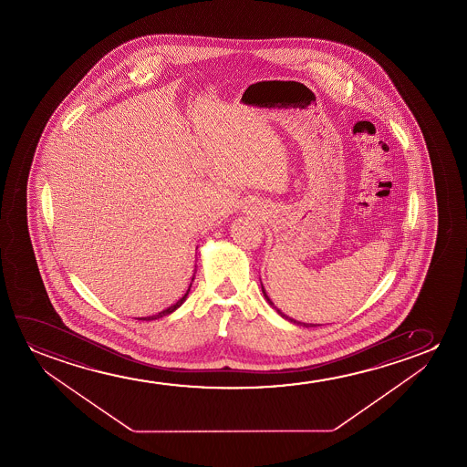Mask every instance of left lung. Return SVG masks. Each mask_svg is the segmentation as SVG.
Listing matches in <instances>:
<instances>
[{"label":"left lung","instance_id":"1","mask_svg":"<svg viewBox=\"0 0 467 467\" xmlns=\"http://www.w3.org/2000/svg\"><path fill=\"white\" fill-rule=\"evenodd\" d=\"M262 292H263V296H265V300L268 301L269 305H271V306L275 307V313L279 314V316H281V317H284V319L288 320V322H292V324H295V326H300V327H313L314 326V324H305V322H300V320L292 319V317H288L287 314L282 313L281 309H279V307H275V303H273V301L269 300L268 294H266V290H265V287H263V284H262Z\"/></svg>","mask_w":467,"mask_h":467}]
</instances>
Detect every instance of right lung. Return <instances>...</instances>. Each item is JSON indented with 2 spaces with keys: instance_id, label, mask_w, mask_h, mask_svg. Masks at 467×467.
<instances>
[{
  "instance_id": "obj_1",
  "label": "right lung",
  "mask_w": 467,
  "mask_h": 467,
  "mask_svg": "<svg viewBox=\"0 0 467 467\" xmlns=\"http://www.w3.org/2000/svg\"><path fill=\"white\" fill-rule=\"evenodd\" d=\"M196 273V271H194ZM192 281H194V275H192V282H190V287H188V290H186V294L180 298L175 305H172V306L167 307V309H164V311H161V313L153 314V316H147V317H137L139 320H154V319H160V317H164V316H167V314H172L175 309H179L183 303H185L186 298H188V294H190V290H192Z\"/></svg>"
}]
</instances>
